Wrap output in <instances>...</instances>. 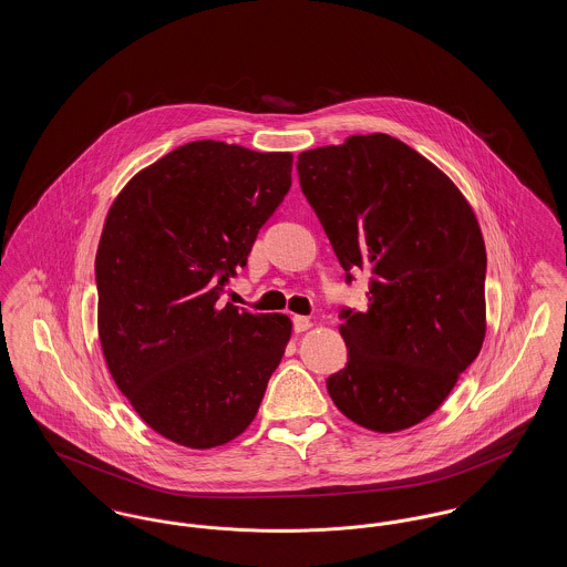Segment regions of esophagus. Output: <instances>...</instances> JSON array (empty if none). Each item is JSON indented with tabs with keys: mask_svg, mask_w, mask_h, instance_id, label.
<instances>
[{
	"mask_svg": "<svg viewBox=\"0 0 567 567\" xmlns=\"http://www.w3.org/2000/svg\"><path fill=\"white\" fill-rule=\"evenodd\" d=\"M310 319L308 317H293V329H296L297 333H301V331H306V329H310Z\"/></svg>",
	"mask_w": 567,
	"mask_h": 567,
	"instance_id": "obj_1",
	"label": "esophagus"
}]
</instances>
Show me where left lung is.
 Segmentation results:
<instances>
[{
    "mask_svg": "<svg viewBox=\"0 0 567 567\" xmlns=\"http://www.w3.org/2000/svg\"><path fill=\"white\" fill-rule=\"evenodd\" d=\"M297 174L347 282L370 270L368 310H340L349 359L327 391L361 427H412L446 400L485 340L478 220L432 162L391 135L306 151Z\"/></svg>",
    "mask_w": 567,
    "mask_h": 567,
    "instance_id": "left-lung-1",
    "label": "left lung"
}]
</instances>
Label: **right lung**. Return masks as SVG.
Returning <instances> with one entry per match:
<instances>
[{
	"label": "right lung",
	"instance_id": "right-lung-1",
	"mask_svg": "<svg viewBox=\"0 0 567 567\" xmlns=\"http://www.w3.org/2000/svg\"><path fill=\"white\" fill-rule=\"evenodd\" d=\"M291 167V153L197 140L137 172L110 208L95 257L102 351L135 412L176 444L240 435L285 354L289 317L220 297Z\"/></svg>",
	"mask_w": 567,
	"mask_h": 567
}]
</instances>
